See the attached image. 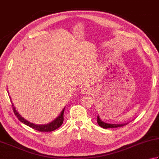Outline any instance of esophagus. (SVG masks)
<instances>
[{"label":"esophagus","mask_w":159,"mask_h":159,"mask_svg":"<svg viewBox=\"0 0 159 159\" xmlns=\"http://www.w3.org/2000/svg\"><path fill=\"white\" fill-rule=\"evenodd\" d=\"M92 89L88 87V86H85V87H83L81 89V93L84 94H89L92 93Z\"/></svg>","instance_id":"obj_1"}]
</instances>
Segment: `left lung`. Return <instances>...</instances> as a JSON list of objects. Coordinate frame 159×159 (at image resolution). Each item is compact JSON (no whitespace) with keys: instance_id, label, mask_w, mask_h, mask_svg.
<instances>
[{"instance_id":"obj_1","label":"left lung","mask_w":159,"mask_h":159,"mask_svg":"<svg viewBox=\"0 0 159 159\" xmlns=\"http://www.w3.org/2000/svg\"><path fill=\"white\" fill-rule=\"evenodd\" d=\"M97 123L101 127H102L103 129H108V128H117V127H121V126L126 125V124H120V125H115V124H108V123H106L104 122L100 119V117L99 115L97 116Z\"/></svg>"}]
</instances>
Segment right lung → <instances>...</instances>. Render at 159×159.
Masks as SVG:
<instances>
[{
  "label": "right lung",
  "instance_id": "1",
  "mask_svg": "<svg viewBox=\"0 0 159 159\" xmlns=\"http://www.w3.org/2000/svg\"><path fill=\"white\" fill-rule=\"evenodd\" d=\"M8 93H9V92H8ZM10 101H11L10 97ZM11 102V106H12L13 111L16 116L17 117V118H18V120L20 121V122L24 123V125L30 126V127H31L32 129H33L34 130H37V131H41V132H51V131H54V130L57 129V128H59L60 126L62 125L63 120H64V117H63V115H64V111H65V108H63L62 112H60L59 116L57 118H56V119H55L53 122H51L49 124H47V125H35V124H33V123L28 122V120H25L24 117H21V115H20L18 112H17L15 107H14L12 102Z\"/></svg>",
  "mask_w": 159,
  "mask_h": 159
}]
</instances>
